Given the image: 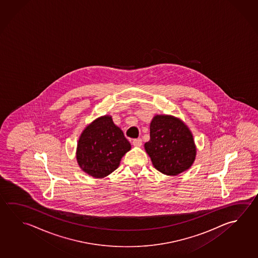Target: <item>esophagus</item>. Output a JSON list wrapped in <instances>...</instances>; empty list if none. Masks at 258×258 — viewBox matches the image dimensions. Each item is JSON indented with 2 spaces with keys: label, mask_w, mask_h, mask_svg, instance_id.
Segmentation results:
<instances>
[{
  "label": "esophagus",
  "mask_w": 258,
  "mask_h": 258,
  "mask_svg": "<svg viewBox=\"0 0 258 258\" xmlns=\"http://www.w3.org/2000/svg\"><path fill=\"white\" fill-rule=\"evenodd\" d=\"M133 146H136V147H140V146H142V139H141V138L134 139V140H133Z\"/></svg>",
  "instance_id": "esophagus-1"
}]
</instances>
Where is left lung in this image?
Listing matches in <instances>:
<instances>
[{
  "instance_id": "left-lung-1",
  "label": "left lung",
  "mask_w": 258,
  "mask_h": 258,
  "mask_svg": "<svg viewBox=\"0 0 258 258\" xmlns=\"http://www.w3.org/2000/svg\"><path fill=\"white\" fill-rule=\"evenodd\" d=\"M156 170L166 175H178L192 166L197 146L192 132L178 117L155 114L150 123V140L145 144Z\"/></svg>"
}]
</instances>
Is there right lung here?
<instances>
[{
    "instance_id": "right-lung-1",
    "label": "right lung",
    "mask_w": 258,
    "mask_h": 258,
    "mask_svg": "<svg viewBox=\"0 0 258 258\" xmlns=\"http://www.w3.org/2000/svg\"><path fill=\"white\" fill-rule=\"evenodd\" d=\"M131 144L109 114L96 118L85 127L76 148L80 168L94 178H103L120 165Z\"/></svg>"
}]
</instances>
